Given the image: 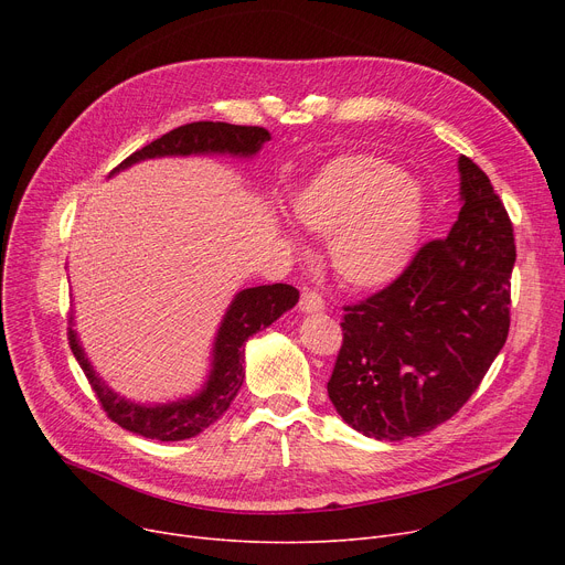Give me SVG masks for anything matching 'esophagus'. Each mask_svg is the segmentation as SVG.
Instances as JSON below:
<instances>
[{"label": "esophagus", "instance_id": "34e87169", "mask_svg": "<svg viewBox=\"0 0 565 565\" xmlns=\"http://www.w3.org/2000/svg\"><path fill=\"white\" fill-rule=\"evenodd\" d=\"M300 311L302 313H322L324 311V302L316 290H302L300 298Z\"/></svg>", "mask_w": 565, "mask_h": 565}]
</instances>
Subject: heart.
<instances>
[{"label":"heart","instance_id":"obj_1","mask_svg":"<svg viewBox=\"0 0 565 565\" xmlns=\"http://www.w3.org/2000/svg\"><path fill=\"white\" fill-rule=\"evenodd\" d=\"M292 215L313 233L332 235L337 275L354 288L398 279L424 228V192L403 169L369 153L322 164L290 199Z\"/></svg>","mask_w":565,"mask_h":565}]
</instances>
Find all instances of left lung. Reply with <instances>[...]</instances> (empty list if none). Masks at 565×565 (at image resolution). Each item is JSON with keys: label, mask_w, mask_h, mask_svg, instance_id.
Segmentation results:
<instances>
[{"label": "left lung", "mask_w": 565, "mask_h": 565, "mask_svg": "<svg viewBox=\"0 0 565 565\" xmlns=\"http://www.w3.org/2000/svg\"><path fill=\"white\" fill-rule=\"evenodd\" d=\"M462 207L407 270L343 307L328 394L348 426L398 441L424 435L479 390L511 328L515 237L486 171L460 156Z\"/></svg>", "instance_id": "obj_1"}]
</instances>
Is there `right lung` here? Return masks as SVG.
I'll use <instances>...</instances> for the list:
<instances>
[{"instance_id":"right-lung-1","label":"right lung","mask_w":565,"mask_h":565,"mask_svg":"<svg viewBox=\"0 0 565 565\" xmlns=\"http://www.w3.org/2000/svg\"><path fill=\"white\" fill-rule=\"evenodd\" d=\"M270 141V132L258 126H231L199 121L175 128L160 139L143 146L126 158L111 173L132 167L135 162L167 158V156H237L252 158L260 151V146ZM300 300V290L288 284H267L245 288L228 305L224 320L217 330L213 345V369L207 373L203 390L190 398H181L164 405H139L114 394L107 384L96 375L92 362L84 354L79 339L68 328V343L82 366L88 384L98 396V403L107 412V417L121 428L137 433L148 439L181 441L199 435L211 424H215L228 409L235 394L241 392L245 380V341L258 330L270 324L292 309ZM73 322V318H71Z\"/></svg>"}]
</instances>
